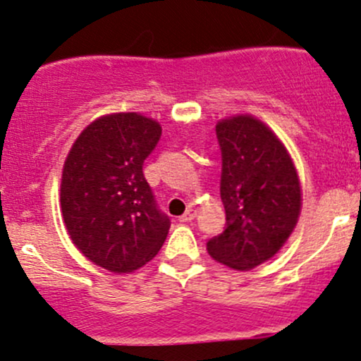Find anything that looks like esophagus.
Here are the masks:
<instances>
[{"label": "esophagus", "instance_id": "esophagus-1", "mask_svg": "<svg viewBox=\"0 0 361 361\" xmlns=\"http://www.w3.org/2000/svg\"><path fill=\"white\" fill-rule=\"evenodd\" d=\"M195 214H197V209H195V207H188V209L180 216V221H192L195 218Z\"/></svg>", "mask_w": 361, "mask_h": 361}]
</instances>
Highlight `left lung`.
Here are the masks:
<instances>
[{
    "label": "left lung",
    "instance_id": "8db88e82",
    "mask_svg": "<svg viewBox=\"0 0 361 361\" xmlns=\"http://www.w3.org/2000/svg\"><path fill=\"white\" fill-rule=\"evenodd\" d=\"M216 137L227 224L206 246L220 264L250 271L274 257L293 232L302 206L300 181L285 145L255 116L220 120Z\"/></svg>",
    "mask_w": 361,
    "mask_h": 361
}]
</instances>
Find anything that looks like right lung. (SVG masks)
<instances>
[{
    "mask_svg": "<svg viewBox=\"0 0 361 361\" xmlns=\"http://www.w3.org/2000/svg\"><path fill=\"white\" fill-rule=\"evenodd\" d=\"M162 127L140 113H111L82 130L69 150L61 181L64 225L90 262L130 272L150 262L169 232L143 164Z\"/></svg>",
    "mask_w": 361,
    "mask_h": 361,
    "instance_id": "1",
    "label": "right lung"
}]
</instances>
